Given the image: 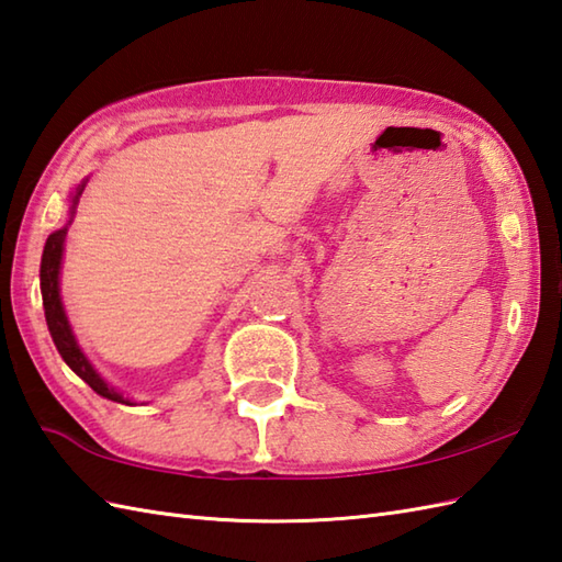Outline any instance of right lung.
<instances>
[{
	"label": "right lung",
	"instance_id": "right-lung-1",
	"mask_svg": "<svg viewBox=\"0 0 562 562\" xmlns=\"http://www.w3.org/2000/svg\"><path fill=\"white\" fill-rule=\"evenodd\" d=\"M86 180L77 187V192L71 196V206H69V214L74 218L77 214V204H79V196L83 192ZM71 218L65 228H59L55 233H49V238L45 243L43 249V259H41V293H43V307H45V319H47V329L49 336H53V341L57 346L59 356L65 358V363L77 372V375L91 386L95 394H101L110 402H120V404H130V398H124L120 392L112 390V386L98 375L95 368L91 366V360L83 356V351L77 344V336L71 331V324L65 315V305H61V297H59V267H61V252H65V238H67V231L71 226Z\"/></svg>",
	"mask_w": 562,
	"mask_h": 562
}]
</instances>
